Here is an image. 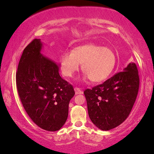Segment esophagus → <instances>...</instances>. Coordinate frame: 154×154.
<instances>
[{
	"mask_svg": "<svg viewBox=\"0 0 154 154\" xmlns=\"http://www.w3.org/2000/svg\"><path fill=\"white\" fill-rule=\"evenodd\" d=\"M74 90H75V94H83V91L80 90L79 88H74Z\"/></svg>",
	"mask_w": 154,
	"mask_h": 154,
	"instance_id": "esophagus-1",
	"label": "esophagus"
}]
</instances>
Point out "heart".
Listing matches in <instances>:
<instances>
[{
  "label": "heart",
  "instance_id": "obj_1",
  "mask_svg": "<svg viewBox=\"0 0 154 154\" xmlns=\"http://www.w3.org/2000/svg\"><path fill=\"white\" fill-rule=\"evenodd\" d=\"M85 72L84 80L91 79L94 83L106 80L116 64V55L111 48L89 43L67 51L60 60V69L64 76L73 77L80 69Z\"/></svg>",
  "mask_w": 154,
  "mask_h": 154
}]
</instances>
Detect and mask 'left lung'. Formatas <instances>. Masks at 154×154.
<instances>
[{
    "mask_svg": "<svg viewBox=\"0 0 154 154\" xmlns=\"http://www.w3.org/2000/svg\"><path fill=\"white\" fill-rule=\"evenodd\" d=\"M139 85L137 68L131 62L123 71L104 83L85 90L88 115L93 124L102 130H109L121 125L130 115Z\"/></svg>",
    "mask_w": 154,
    "mask_h": 154,
    "instance_id": "8db88e82",
    "label": "left lung"
}]
</instances>
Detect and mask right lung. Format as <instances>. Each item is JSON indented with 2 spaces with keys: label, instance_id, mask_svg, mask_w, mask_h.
<instances>
[{
  "label": "right lung",
  "instance_id": "add662e5",
  "mask_svg": "<svg viewBox=\"0 0 154 154\" xmlns=\"http://www.w3.org/2000/svg\"><path fill=\"white\" fill-rule=\"evenodd\" d=\"M43 43L34 39L25 48L18 64L16 83L23 106L42 129L54 132L66 121L73 86L62 79L60 64L41 54Z\"/></svg>",
  "mask_w": 154,
  "mask_h": 154
}]
</instances>
